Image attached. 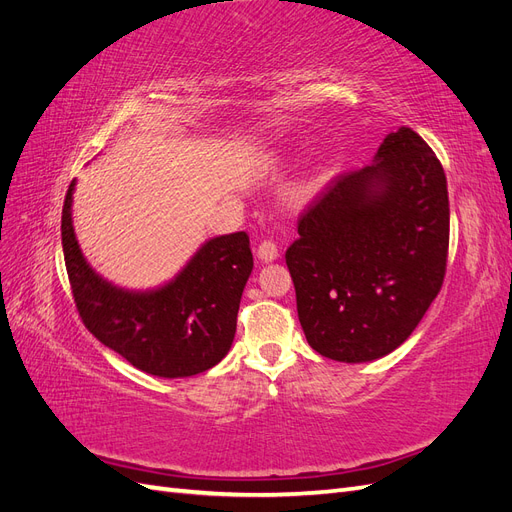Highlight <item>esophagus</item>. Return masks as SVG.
I'll use <instances>...</instances> for the list:
<instances>
[{"label":"esophagus","mask_w":512,"mask_h":512,"mask_svg":"<svg viewBox=\"0 0 512 512\" xmlns=\"http://www.w3.org/2000/svg\"><path fill=\"white\" fill-rule=\"evenodd\" d=\"M256 256L262 260V262H273L277 256H280V252H277V245L273 241H262L258 245V252Z\"/></svg>","instance_id":"obj_1"}]
</instances>
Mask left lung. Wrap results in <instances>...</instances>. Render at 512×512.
Wrapping results in <instances>:
<instances>
[{"mask_svg": "<svg viewBox=\"0 0 512 512\" xmlns=\"http://www.w3.org/2000/svg\"><path fill=\"white\" fill-rule=\"evenodd\" d=\"M448 190L436 153L410 128L374 164L329 181L286 250L307 344L342 363L399 348L444 282Z\"/></svg>", "mask_w": 512, "mask_h": 512, "instance_id": "obj_1", "label": "left lung"}]
</instances>
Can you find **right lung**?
<instances>
[{
	"label": "right lung",
	"instance_id": "obj_1",
	"mask_svg": "<svg viewBox=\"0 0 512 512\" xmlns=\"http://www.w3.org/2000/svg\"><path fill=\"white\" fill-rule=\"evenodd\" d=\"M72 194L74 181L61 211V245L89 333L151 376L188 378L218 365L235 339L241 294L254 267L250 237L232 232L205 241L164 286L119 288L85 260L72 226Z\"/></svg>",
	"mask_w": 512,
	"mask_h": 512
}]
</instances>
